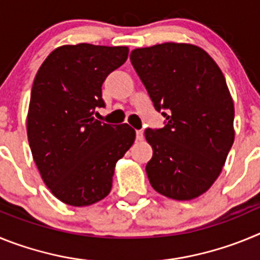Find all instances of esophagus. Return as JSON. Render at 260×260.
Segmentation results:
<instances>
[{
    "label": "esophagus",
    "mask_w": 260,
    "mask_h": 260,
    "mask_svg": "<svg viewBox=\"0 0 260 260\" xmlns=\"http://www.w3.org/2000/svg\"><path fill=\"white\" fill-rule=\"evenodd\" d=\"M135 135H137V141H143V132L142 130H137V133H135Z\"/></svg>",
    "instance_id": "esophagus-1"
}]
</instances>
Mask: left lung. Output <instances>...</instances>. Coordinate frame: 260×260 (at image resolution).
<instances>
[{"label":"left lung","instance_id":"1","mask_svg":"<svg viewBox=\"0 0 260 260\" xmlns=\"http://www.w3.org/2000/svg\"><path fill=\"white\" fill-rule=\"evenodd\" d=\"M161 128H146L153 155L146 165L151 186L176 201L210 189L234 141V105L221 70L202 48L164 43L130 54Z\"/></svg>","mask_w":260,"mask_h":260}]
</instances>
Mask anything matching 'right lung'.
Wrapping results in <instances>:
<instances>
[{
  "label": "right lung",
  "mask_w": 260,
  "mask_h": 260,
  "mask_svg": "<svg viewBox=\"0 0 260 260\" xmlns=\"http://www.w3.org/2000/svg\"><path fill=\"white\" fill-rule=\"evenodd\" d=\"M127 47L77 44L53 50L31 89L27 135L32 157L52 194L75 207L110 192L114 167L135 130L95 119L104 108L105 78L127 59Z\"/></svg>",
  "instance_id": "add662e5"
}]
</instances>
